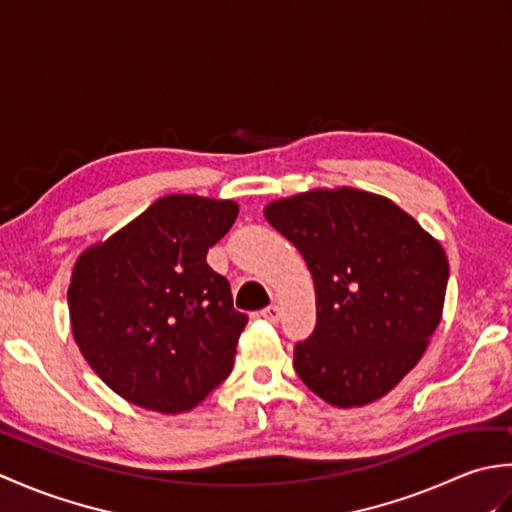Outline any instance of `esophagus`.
<instances>
[{"mask_svg": "<svg viewBox=\"0 0 512 512\" xmlns=\"http://www.w3.org/2000/svg\"><path fill=\"white\" fill-rule=\"evenodd\" d=\"M259 314H262V317H264L266 321L277 323L279 317H281V310H279V306H268V308H264Z\"/></svg>", "mask_w": 512, "mask_h": 512, "instance_id": "obj_1", "label": "esophagus"}]
</instances>
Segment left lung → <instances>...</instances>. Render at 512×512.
<instances>
[{"label":"left lung","mask_w":512,"mask_h":512,"mask_svg":"<svg viewBox=\"0 0 512 512\" xmlns=\"http://www.w3.org/2000/svg\"><path fill=\"white\" fill-rule=\"evenodd\" d=\"M264 217L314 281L317 328L295 347L299 378L341 409L389 394L440 325L449 281L442 244L385 195L354 187L273 200Z\"/></svg>","instance_id":"obj_1"}]
</instances>
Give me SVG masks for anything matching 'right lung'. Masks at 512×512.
Returning a JSON list of instances; mask_svg holds the SVG:
<instances>
[{
    "mask_svg": "<svg viewBox=\"0 0 512 512\" xmlns=\"http://www.w3.org/2000/svg\"><path fill=\"white\" fill-rule=\"evenodd\" d=\"M233 200H156L72 268L74 341L103 383L134 405L184 413L231 374L248 317L206 253L233 226Z\"/></svg>",
    "mask_w": 512,
    "mask_h": 512,
    "instance_id": "1",
    "label": "right lung"
}]
</instances>
